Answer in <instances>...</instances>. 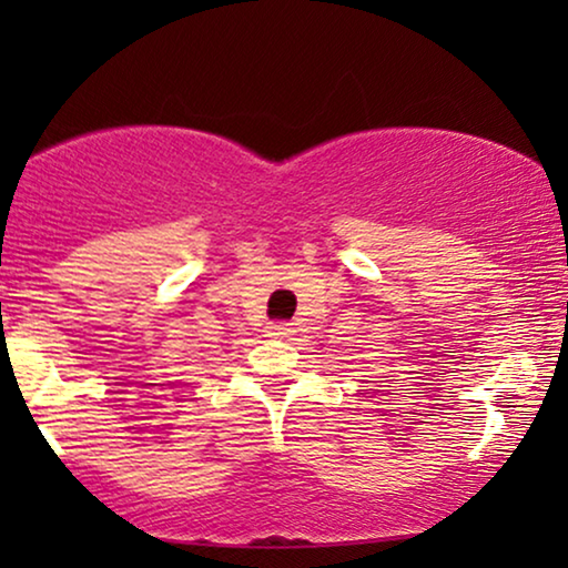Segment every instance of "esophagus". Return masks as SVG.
Returning <instances> with one entry per match:
<instances>
[{
  "mask_svg": "<svg viewBox=\"0 0 568 568\" xmlns=\"http://www.w3.org/2000/svg\"><path fill=\"white\" fill-rule=\"evenodd\" d=\"M268 336L290 338L294 336V328H290V323H268Z\"/></svg>",
  "mask_w": 568,
  "mask_h": 568,
  "instance_id": "obj_1",
  "label": "esophagus"
}]
</instances>
